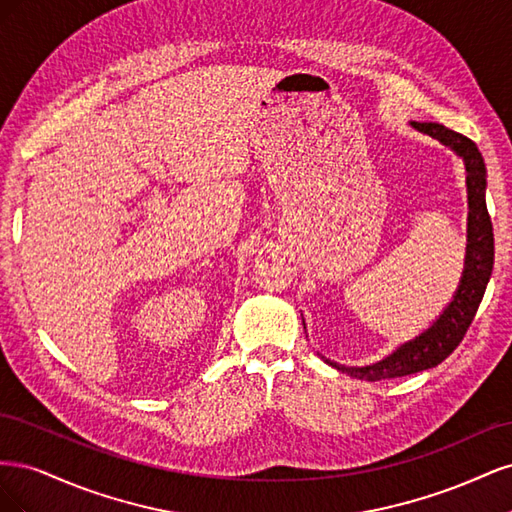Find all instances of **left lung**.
Segmentation results:
<instances>
[{"mask_svg": "<svg viewBox=\"0 0 512 512\" xmlns=\"http://www.w3.org/2000/svg\"><path fill=\"white\" fill-rule=\"evenodd\" d=\"M410 126L423 132L438 143L451 149L455 156L463 160L466 166V188H468V243H466V260H463V273L459 286L442 314L431 322L423 333L408 339L406 344L397 346L384 359L363 365V367H346L339 365L327 356L320 359L335 367L342 374L352 378L376 382L418 374L423 369L440 365L451 354L466 335L468 327L474 320L476 309L483 301L485 288L493 271V226L487 213L485 192H487V168L480 156L478 147L463 134L448 130L442 123L433 121H410ZM305 327V320H303Z\"/></svg>", "mask_w": 512, "mask_h": 512, "instance_id": "8db88e82", "label": "left lung"}]
</instances>
